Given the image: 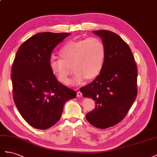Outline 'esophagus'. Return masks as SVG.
Instances as JSON below:
<instances>
[{"label": "esophagus", "instance_id": "34e87169", "mask_svg": "<svg viewBox=\"0 0 157 157\" xmlns=\"http://www.w3.org/2000/svg\"><path fill=\"white\" fill-rule=\"evenodd\" d=\"M77 96L78 97H82V93L80 92V91H78L77 92Z\"/></svg>", "mask_w": 157, "mask_h": 157}]
</instances>
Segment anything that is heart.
I'll return each instance as SVG.
<instances>
[{
	"label": "heart",
	"instance_id": "1",
	"mask_svg": "<svg viewBox=\"0 0 157 157\" xmlns=\"http://www.w3.org/2000/svg\"><path fill=\"white\" fill-rule=\"evenodd\" d=\"M60 59L52 58L49 66L58 82L63 85L70 83L71 68L75 72L71 80L79 85L85 79L92 80L99 75L103 68L106 47L102 40L96 37L69 41L59 52Z\"/></svg>",
	"mask_w": 157,
	"mask_h": 157
}]
</instances>
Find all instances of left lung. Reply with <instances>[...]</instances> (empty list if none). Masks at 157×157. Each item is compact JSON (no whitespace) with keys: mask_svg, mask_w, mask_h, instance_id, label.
Returning <instances> with one entry per match:
<instances>
[{"mask_svg":"<svg viewBox=\"0 0 157 157\" xmlns=\"http://www.w3.org/2000/svg\"><path fill=\"white\" fill-rule=\"evenodd\" d=\"M106 47L103 68L93 81L80 91L95 101L86 119L100 129L115 126L126 116L137 93V68L132 52L119 35L108 30L93 31Z\"/></svg>","mask_w":157,"mask_h":157,"instance_id":"1","label":"left lung"}]
</instances>
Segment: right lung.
<instances>
[{
  "label": "right lung",
  "mask_w": 157,
  "mask_h": 157,
  "mask_svg": "<svg viewBox=\"0 0 157 157\" xmlns=\"http://www.w3.org/2000/svg\"><path fill=\"white\" fill-rule=\"evenodd\" d=\"M68 33H39L18 48L12 67L13 96L23 118L31 126L46 129L61 117L64 105L76 97L64 86L49 66L53 49Z\"/></svg>",
  "instance_id": "add662e5"
}]
</instances>
